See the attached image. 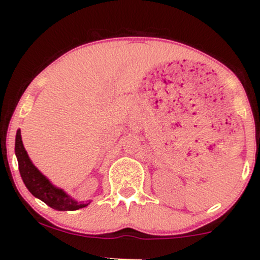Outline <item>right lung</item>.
Segmentation results:
<instances>
[{"mask_svg": "<svg viewBox=\"0 0 260 260\" xmlns=\"http://www.w3.org/2000/svg\"><path fill=\"white\" fill-rule=\"evenodd\" d=\"M14 150H16L22 180L32 196L46 203L49 207L55 209V210L61 211L78 210V209L84 208L89 204V203L84 204V203L74 201L72 197L63 192V189L53 186L51 182L32 165L31 160L29 159L28 154H26L24 145H23L20 129L17 131Z\"/></svg>", "mask_w": 260, "mask_h": 260, "instance_id": "right-lung-1", "label": "right lung"}]
</instances>
